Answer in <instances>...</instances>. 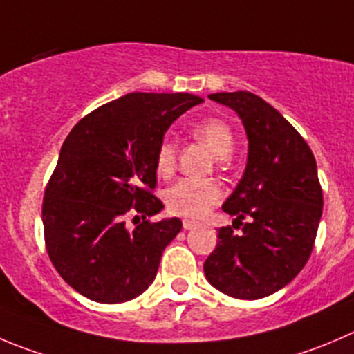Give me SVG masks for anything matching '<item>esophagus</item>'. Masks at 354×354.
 Segmentation results:
<instances>
[{
  "label": "esophagus",
  "instance_id": "esophagus-1",
  "mask_svg": "<svg viewBox=\"0 0 354 354\" xmlns=\"http://www.w3.org/2000/svg\"><path fill=\"white\" fill-rule=\"evenodd\" d=\"M198 225V222L196 221H191V218H184L183 221V227L184 230H194V227H196Z\"/></svg>",
  "mask_w": 354,
  "mask_h": 354
}]
</instances>
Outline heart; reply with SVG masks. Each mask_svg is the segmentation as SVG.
Masks as SVG:
<instances>
[{"label": "heart", "instance_id": "obj_1", "mask_svg": "<svg viewBox=\"0 0 354 354\" xmlns=\"http://www.w3.org/2000/svg\"><path fill=\"white\" fill-rule=\"evenodd\" d=\"M193 136L222 160L231 154L234 147V133L221 118H207L198 121L191 129ZM177 163V142L165 139L156 151V171L160 177H170ZM224 196V189L214 179H193L186 177L168 187L165 193L168 210L184 217H201Z\"/></svg>", "mask_w": 354, "mask_h": 354}]
</instances>
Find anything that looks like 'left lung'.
Instances as JSON below:
<instances>
[{
	"mask_svg": "<svg viewBox=\"0 0 354 354\" xmlns=\"http://www.w3.org/2000/svg\"><path fill=\"white\" fill-rule=\"evenodd\" d=\"M241 118L248 161L222 210L234 215L218 230L203 269L217 290L255 301L274 294L301 272L315 247L323 210L316 160L301 133L264 99L250 92L212 93ZM248 222L243 223V218Z\"/></svg>",
	"mask_w": 354,
	"mask_h": 354,
	"instance_id": "obj_1",
	"label": "left lung"
}]
</instances>
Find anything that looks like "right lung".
Returning a JSON list of instances; mask_svg holds the SVG:
<instances>
[{"label": "right lung", "instance_id": "right-lung-1", "mask_svg": "<svg viewBox=\"0 0 354 354\" xmlns=\"http://www.w3.org/2000/svg\"><path fill=\"white\" fill-rule=\"evenodd\" d=\"M203 99L191 93L133 92L74 124L45 187L43 230L53 268L66 283L102 304L142 294L158 272L180 218L151 222L163 208L156 151L180 114ZM140 214L129 230L124 222Z\"/></svg>", "mask_w": 354, "mask_h": 354}]
</instances>
